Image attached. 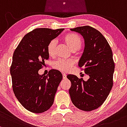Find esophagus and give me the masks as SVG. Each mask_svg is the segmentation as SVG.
Returning <instances> with one entry per match:
<instances>
[{
  "mask_svg": "<svg viewBox=\"0 0 127 127\" xmlns=\"http://www.w3.org/2000/svg\"><path fill=\"white\" fill-rule=\"evenodd\" d=\"M62 77H63V79H66V75L65 74H62Z\"/></svg>",
  "mask_w": 127,
  "mask_h": 127,
  "instance_id": "obj_1",
  "label": "esophagus"
}]
</instances>
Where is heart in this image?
<instances>
[{
    "label": "heart",
    "mask_w": 127,
    "mask_h": 127,
    "mask_svg": "<svg viewBox=\"0 0 127 127\" xmlns=\"http://www.w3.org/2000/svg\"><path fill=\"white\" fill-rule=\"evenodd\" d=\"M64 40L67 44L69 50L72 52L79 50L82 47V40L79 35L74 33H68L64 37ZM56 41L53 39L48 44L47 52L50 56H53L55 53ZM74 64V61L71 59H59L53 63V67L55 69L62 72H67Z\"/></svg>",
    "instance_id": "b5f03b06"
}]
</instances>
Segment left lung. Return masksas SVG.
Segmentation results:
<instances>
[{
  "mask_svg": "<svg viewBox=\"0 0 127 127\" xmlns=\"http://www.w3.org/2000/svg\"><path fill=\"white\" fill-rule=\"evenodd\" d=\"M70 30L84 38L85 48L79 66L84 68L89 78L85 81L76 75H68L71 83L69 95L76 107L89 112L101 106L113 86V53L105 37L94 28L85 26Z\"/></svg>",
  "mask_w": 127,
  "mask_h": 127,
  "instance_id": "1",
  "label": "left lung"
}]
</instances>
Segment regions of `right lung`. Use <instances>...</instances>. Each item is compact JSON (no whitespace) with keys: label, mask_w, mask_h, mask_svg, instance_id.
Listing matches in <instances>:
<instances>
[{"label":"right lung","mask_w":127,"mask_h":127,"mask_svg":"<svg viewBox=\"0 0 127 127\" xmlns=\"http://www.w3.org/2000/svg\"><path fill=\"white\" fill-rule=\"evenodd\" d=\"M64 30L38 28L28 33L14 51L10 73L15 96L26 109L35 113L50 108L62 74L51 69L48 75H39L38 71L49 55L47 47Z\"/></svg>","instance_id":"1"}]
</instances>
